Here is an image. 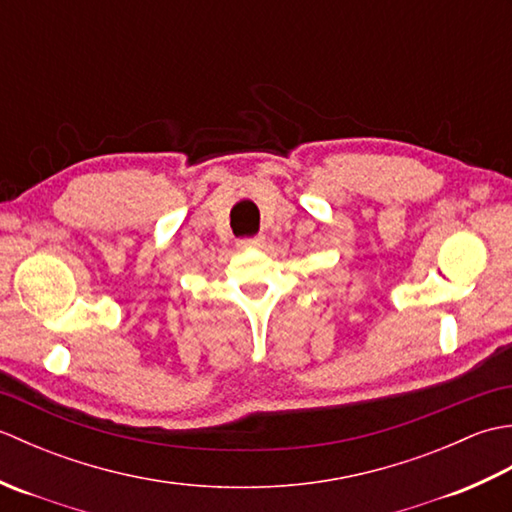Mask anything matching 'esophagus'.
<instances>
[{"label": "esophagus", "instance_id": "esophagus-1", "mask_svg": "<svg viewBox=\"0 0 512 512\" xmlns=\"http://www.w3.org/2000/svg\"><path fill=\"white\" fill-rule=\"evenodd\" d=\"M264 244H266V237H264V235L244 237V239H239V242H237L239 248H262Z\"/></svg>", "mask_w": 512, "mask_h": 512}]
</instances>
